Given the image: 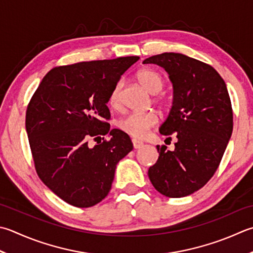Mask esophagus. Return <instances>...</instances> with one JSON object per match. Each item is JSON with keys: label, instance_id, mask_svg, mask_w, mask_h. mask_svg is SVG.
<instances>
[{"label": "esophagus", "instance_id": "obj_1", "mask_svg": "<svg viewBox=\"0 0 253 253\" xmlns=\"http://www.w3.org/2000/svg\"><path fill=\"white\" fill-rule=\"evenodd\" d=\"M131 141H132V146H133V148H135V149H139V148H141L142 145H143L142 141H140V140L132 139Z\"/></svg>", "mask_w": 253, "mask_h": 253}]
</instances>
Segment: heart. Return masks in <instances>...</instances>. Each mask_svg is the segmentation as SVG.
Segmentation results:
<instances>
[{
  "mask_svg": "<svg viewBox=\"0 0 253 253\" xmlns=\"http://www.w3.org/2000/svg\"><path fill=\"white\" fill-rule=\"evenodd\" d=\"M137 81L146 91L150 94L159 93L163 87V78L160 73H158L151 69H141L136 74ZM123 88V82L118 81L108 97V104L113 108L120 107L121 104V93ZM156 102H159L157 100ZM158 121L157 115L153 112L147 113H131L124 116L117 122V127L127 135L135 138H141L147 133L152 126L156 125Z\"/></svg>",
  "mask_w": 253,
  "mask_h": 253,
  "instance_id": "1",
  "label": "heart"
}]
</instances>
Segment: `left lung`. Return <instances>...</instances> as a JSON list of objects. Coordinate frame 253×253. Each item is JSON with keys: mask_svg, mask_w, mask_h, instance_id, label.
<instances>
[{"mask_svg": "<svg viewBox=\"0 0 253 253\" xmlns=\"http://www.w3.org/2000/svg\"><path fill=\"white\" fill-rule=\"evenodd\" d=\"M143 63L169 73L173 103L159 131L177 138L173 151L157 146L159 158L148 175L162 195L187 196L211 179L228 145L234 127L228 90L214 68L185 54L165 52Z\"/></svg>", "mask_w": 253, "mask_h": 253, "instance_id": "obj_1", "label": "left lung"}]
</instances>
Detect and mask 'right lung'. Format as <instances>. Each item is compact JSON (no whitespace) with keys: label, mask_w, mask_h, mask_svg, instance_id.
<instances>
[{"label":"right lung","mask_w":253,"mask_h":253,"mask_svg":"<svg viewBox=\"0 0 253 253\" xmlns=\"http://www.w3.org/2000/svg\"><path fill=\"white\" fill-rule=\"evenodd\" d=\"M139 57L83 61L51 69L26 111L35 169L43 184L72 206L85 209L105 199L116 165L132 150L126 132L111 129L110 94ZM110 139L91 147L89 139ZM104 139V138H103ZM98 143V142H97Z\"/></svg>","instance_id":"add662e5"}]
</instances>
